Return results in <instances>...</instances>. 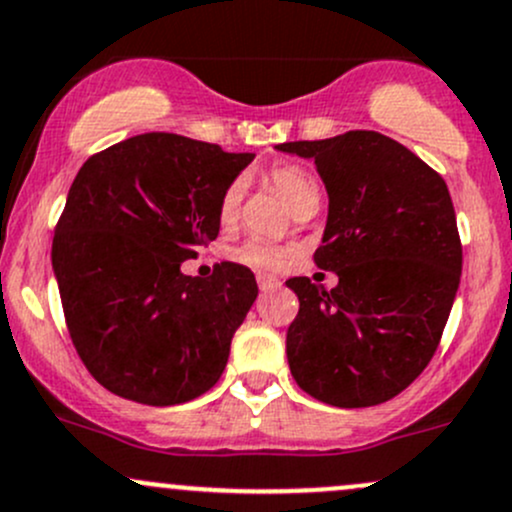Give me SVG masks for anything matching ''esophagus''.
Masks as SVG:
<instances>
[{
  "mask_svg": "<svg viewBox=\"0 0 512 512\" xmlns=\"http://www.w3.org/2000/svg\"><path fill=\"white\" fill-rule=\"evenodd\" d=\"M257 284H260V292H274V289L282 287V282L270 274H257Z\"/></svg>",
  "mask_w": 512,
  "mask_h": 512,
  "instance_id": "obj_1",
  "label": "esophagus"
}]
</instances>
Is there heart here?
Returning <instances> with one entry per match:
<instances>
[{"label":"heart","instance_id":"1","mask_svg":"<svg viewBox=\"0 0 512 512\" xmlns=\"http://www.w3.org/2000/svg\"><path fill=\"white\" fill-rule=\"evenodd\" d=\"M270 184L274 191L279 193L284 203L289 206V211L297 213L304 206H314L319 203L321 198V188L316 184L314 176L309 174L306 169L294 164H284L277 166V169L270 171ZM240 201H242V184L235 181L233 186L225 188L223 198H220L218 206V215L225 225L233 223L238 218L240 211ZM235 257L242 262V265H250L255 270H279L287 262V252L282 247L272 245V242L265 240H247L235 250Z\"/></svg>","mask_w":512,"mask_h":512}]
</instances>
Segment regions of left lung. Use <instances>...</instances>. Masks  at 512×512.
Returning a JSON list of instances; mask_svg holds the SVG:
<instances>
[{
    "mask_svg": "<svg viewBox=\"0 0 512 512\" xmlns=\"http://www.w3.org/2000/svg\"><path fill=\"white\" fill-rule=\"evenodd\" d=\"M274 149L314 161L328 196L314 260L338 277L331 292L287 279L299 297L289 370L326 405L392 400L432 360L459 289L449 188L417 154L368 129Z\"/></svg>",
    "mask_w": 512,
    "mask_h": 512,
    "instance_id": "obj_1",
    "label": "left lung"
}]
</instances>
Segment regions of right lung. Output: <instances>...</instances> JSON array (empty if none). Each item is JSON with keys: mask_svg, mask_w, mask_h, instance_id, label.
<instances>
[{"mask_svg": "<svg viewBox=\"0 0 512 512\" xmlns=\"http://www.w3.org/2000/svg\"><path fill=\"white\" fill-rule=\"evenodd\" d=\"M252 159L147 132L80 166L51 265L75 351L102 387L166 407L218 383L255 274L223 262L201 279L181 265L218 238L220 198Z\"/></svg>", "mask_w": 512, "mask_h": 512, "instance_id": "right-lung-1", "label": "right lung"}]
</instances>
